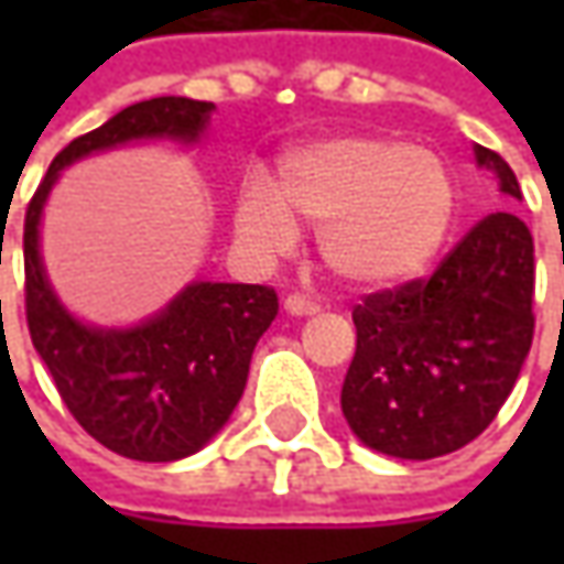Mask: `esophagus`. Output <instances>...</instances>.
Returning a JSON list of instances; mask_svg holds the SVG:
<instances>
[{"instance_id": "34e87169", "label": "esophagus", "mask_w": 564, "mask_h": 564, "mask_svg": "<svg viewBox=\"0 0 564 564\" xmlns=\"http://www.w3.org/2000/svg\"><path fill=\"white\" fill-rule=\"evenodd\" d=\"M285 311L292 316H311L319 311V304L311 301V297H304V294H289V297H285Z\"/></svg>"}]
</instances>
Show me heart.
I'll return each instance as SVG.
<instances>
[{"label":"heart","instance_id":"b5f03b06","mask_svg":"<svg viewBox=\"0 0 564 564\" xmlns=\"http://www.w3.org/2000/svg\"><path fill=\"white\" fill-rule=\"evenodd\" d=\"M455 219L448 165L421 147L348 134L292 150L275 191L248 178L235 231L250 248L285 253L297 226L319 231L323 263L351 289H389L421 275Z\"/></svg>","mask_w":564,"mask_h":564}]
</instances>
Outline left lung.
I'll use <instances>...</instances> for the list:
<instances>
[{
  "instance_id": "obj_1",
  "label": "left lung",
  "mask_w": 564,
  "mask_h": 564,
  "mask_svg": "<svg viewBox=\"0 0 564 564\" xmlns=\"http://www.w3.org/2000/svg\"><path fill=\"white\" fill-rule=\"evenodd\" d=\"M502 194L509 163L474 147ZM358 348L341 411L360 443L426 462L477 440L506 404L533 341V238L514 213H489L430 279L382 289L355 307Z\"/></svg>"
}]
</instances>
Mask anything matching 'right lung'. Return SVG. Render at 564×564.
<instances>
[{"instance_id": "obj_1", "label": "right lung", "mask_w": 564, "mask_h": 564, "mask_svg": "<svg viewBox=\"0 0 564 564\" xmlns=\"http://www.w3.org/2000/svg\"><path fill=\"white\" fill-rule=\"evenodd\" d=\"M216 106L153 97L68 143L24 216V307L36 355L65 408L97 443L134 462H178L204 448L245 392L257 338L279 314L270 285L194 282L131 329H97L62 307L40 257V216L65 165L128 141H197ZM2 307V301H0Z\"/></svg>"}]
</instances>
